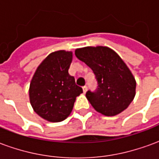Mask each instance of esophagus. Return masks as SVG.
<instances>
[{"instance_id":"1","label":"esophagus","mask_w":159,"mask_h":159,"mask_svg":"<svg viewBox=\"0 0 159 159\" xmlns=\"http://www.w3.org/2000/svg\"><path fill=\"white\" fill-rule=\"evenodd\" d=\"M83 93H86L87 90H88V87H87V86H83Z\"/></svg>"}]
</instances>
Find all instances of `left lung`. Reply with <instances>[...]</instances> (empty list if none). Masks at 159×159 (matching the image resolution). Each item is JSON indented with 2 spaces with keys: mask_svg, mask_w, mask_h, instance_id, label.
<instances>
[{
  "mask_svg": "<svg viewBox=\"0 0 159 159\" xmlns=\"http://www.w3.org/2000/svg\"><path fill=\"white\" fill-rule=\"evenodd\" d=\"M75 54L89 66L95 76L97 89L86 93L93 108L108 117L125 110L134 98L136 83L117 52L100 46L76 49Z\"/></svg>",
  "mask_w": 159,
  "mask_h": 159,
  "instance_id": "8db88e82",
  "label": "left lung"
}]
</instances>
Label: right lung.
Here are the masks:
<instances>
[{
    "label": "right lung",
    "mask_w": 159,
    "mask_h": 159,
    "mask_svg": "<svg viewBox=\"0 0 159 159\" xmlns=\"http://www.w3.org/2000/svg\"><path fill=\"white\" fill-rule=\"evenodd\" d=\"M72 52L64 50L50 53L38 66L30 85L33 109L49 122H61L69 116L76 96L83 93L68 70Z\"/></svg>",
    "instance_id": "right-lung-1"
}]
</instances>
